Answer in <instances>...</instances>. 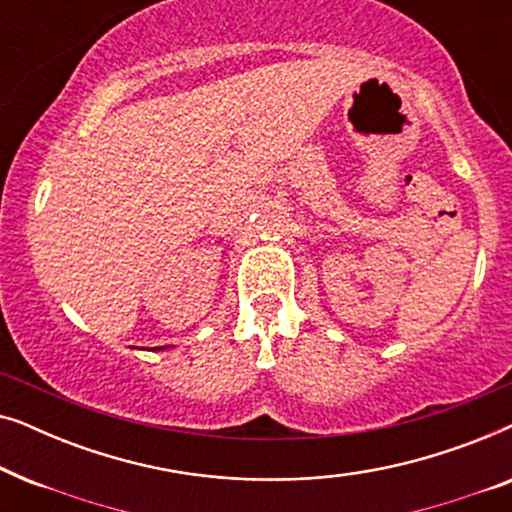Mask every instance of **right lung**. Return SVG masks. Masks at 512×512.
Here are the masks:
<instances>
[{"label":"right lung","mask_w":512,"mask_h":512,"mask_svg":"<svg viewBox=\"0 0 512 512\" xmlns=\"http://www.w3.org/2000/svg\"><path fill=\"white\" fill-rule=\"evenodd\" d=\"M158 349H165V347H158Z\"/></svg>","instance_id":"add662e5"}]
</instances>
